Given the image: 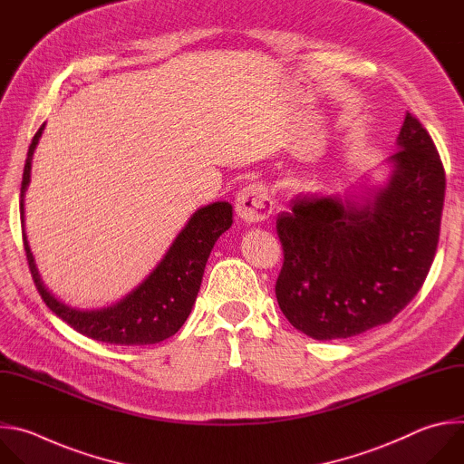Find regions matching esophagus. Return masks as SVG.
<instances>
[{"label":"esophagus","mask_w":464,"mask_h":464,"mask_svg":"<svg viewBox=\"0 0 464 464\" xmlns=\"http://www.w3.org/2000/svg\"><path fill=\"white\" fill-rule=\"evenodd\" d=\"M274 210V201L265 184L254 182L241 188L236 198V212L248 225L263 223Z\"/></svg>","instance_id":"obj_1"}]
</instances>
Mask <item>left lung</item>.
<instances>
[{
    "label": "left lung",
    "instance_id": "8db88e82",
    "mask_svg": "<svg viewBox=\"0 0 464 464\" xmlns=\"http://www.w3.org/2000/svg\"><path fill=\"white\" fill-rule=\"evenodd\" d=\"M393 173L373 201L304 196L276 219L284 265L276 298L314 340L392 322L420 291L435 257L446 177L426 128L406 113Z\"/></svg>",
    "mask_w": 464,
    "mask_h": 464
}]
</instances>
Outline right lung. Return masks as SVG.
Segmentation results:
<instances>
[{"label": "right lung", "instance_id": "1", "mask_svg": "<svg viewBox=\"0 0 464 464\" xmlns=\"http://www.w3.org/2000/svg\"><path fill=\"white\" fill-rule=\"evenodd\" d=\"M42 131L44 126L36 131L29 146L24 168L20 190L22 223L24 198L31 180V160ZM230 225L232 207L228 203H214L199 208L190 218L188 225L175 237L162 261L146 280L119 304L97 311H80L58 302L40 280L25 232L24 246L31 276L42 300L74 331L106 343L148 345L173 336L182 327V324L187 322L203 282L208 256L218 237L227 232Z\"/></svg>", "mask_w": 464, "mask_h": 464}]
</instances>
